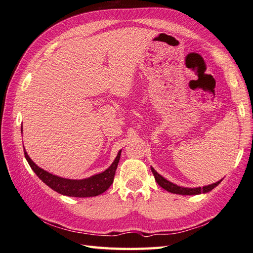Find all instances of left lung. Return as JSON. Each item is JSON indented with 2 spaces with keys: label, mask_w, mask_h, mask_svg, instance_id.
I'll list each match as a JSON object with an SVG mask.
<instances>
[{
  "label": "left lung",
  "mask_w": 253,
  "mask_h": 253,
  "mask_svg": "<svg viewBox=\"0 0 253 253\" xmlns=\"http://www.w3.org/2000/svg\"><path fill=\"white\" fill-rule=\"evenodd\" d=\"M151 170H152L153 175H154L156 182L158 183L160 187H162L165 190H167L168 192H171V193H174V194H180V195H198V194H202V193H208V192H210L211 190H213L214 188H215L216 186H218L219 183L221 182V180H223V179H220V180H218L216 182L211 183V185H208V186H205L203 188L202 187L185 188V187L177 186V185H176V183H173V182L169 181L168 179H166L165 177H163L162 175L158 174L154 170V168L151 167Z\"/></svg>",
  "instance_id": "left-lung-1"
}]
</instances>
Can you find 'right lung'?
<instances>
[{"label": "right lung", "mask_w": 253, "mask_h": 253, "mask_svg": "<svg viewBox=\"0 0 253 253\" xmlns=\"http://www.w3.org/2000/svg\"><path fill=\"white\" fill-rule=\"evenodd\" d=\"M24 155L27 163L29 164L30 168L34 170V172L37 174L38 177H39L45 185H47L49 188H51L53 191H56V192L62 195L72 197H91L100 195L101 193L105 192L113 183L115 172H116L120 159L121 151L118 152V154L116 158H115L113 164L105 171L83 179H68L60 177V176L57 175H53L47 171L41 169L40 167H38L33 160L30 159L25 149Z\"/></svg>", "instance_id": "add662e5"}]
</instances>
